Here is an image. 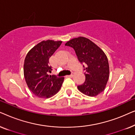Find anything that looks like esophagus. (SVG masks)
I'll list each match as a JSON object with an SVG mask.
<instances>
[{
  "label": "esophagus",
  "mask_w": 135,
  "mask_h": 135,
  "mask_svg": "<svg viewBox=\"0 0 135 135\" xmlns=\"http://www.w3.org/2000/svg\"><path fill=\"white\" fill-rule=\"evenodd\" d=\"M74 75V73H72L71 75H68V77H72Z\"/></svg>",
  "instance_id": "obj_1"
}]
</instances>
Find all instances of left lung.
Returning a JSON list of instances; mask_svg holds the SVG:
<instances>
[{
  "mask_svg": "<svg viewBox=\"0 0 135 135\" xmlns=\"http://www.w3.org/2000/svg\"><path fill=\"white\" fill-rule=\"evenodd\" d=\"M73 48L78 60L85 71V81L77 86L79 90L89 97H95L104 90L109 76L108 60L100 48L87 38L79 37L65 44Z\"/></svg>",
  "mask_w": 135,
  "mask_h": 135,
  "instance_id": "8db88e82",
  "label": "left lung"
}]
</instances>
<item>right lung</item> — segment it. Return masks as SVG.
Returning <instances> with one entry per match:
<instances>
[{"instance_id":"right-lung-1","label":"right lung","mask_w":135,"mask_h":135,"mask_svg":"<svg viewBox=\"0 0 135 135\" xmlns=\"http://www.w3.org/2000/svg\"><path fill=\"white\" fill-rule=\"evenodd\" d=\"M61 41L47 40L34 46L27 53L24 63V75L29 89L39 98H49L58 92L64 77L49 75L52 71L49 59Z\"/></svg>"}]
</instances>
